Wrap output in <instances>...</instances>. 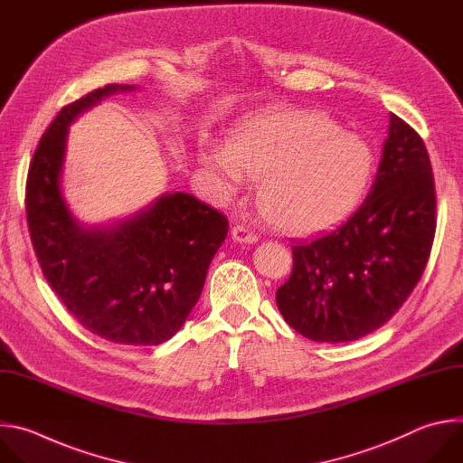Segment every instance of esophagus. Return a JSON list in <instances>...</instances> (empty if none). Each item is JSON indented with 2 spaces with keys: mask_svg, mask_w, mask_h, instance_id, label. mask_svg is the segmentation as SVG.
<instances>
[{
  "mask_svg": "<svg viewBox=\"0 0 463 463\" xmlns=\"http://www.w3.org/2000/svg\"><path fill=\"white\" fill-rule=\"evenodd\" d=\"M232 239L235 242H241V244H253L257 242V233H253L250 228L242 226V224H237L232 228Z\"/></svg>",
  "mask_w": 463,
  "mask_h": 463,
  "instance_id": "esophagus-1",
  "label": "esophagus"
}]
</instances>
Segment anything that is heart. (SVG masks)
I'll list each match as a JSON object with an SVG mask.
<instances>
[{
  "instance_id": "1",
  "label": "heart",
  "mask_w": 463,
  "mask_h": 463,
  "mask_svg": "<svg viewBox=\"0 0 463 463\" xmlns=\"http://www.w3.org/2000/svg\"><path fill=\"white\" fill-rule=\"evenodd\" d=\"M199 164L221 199L262 178L259 204L290 235H316L345 222L371 186L376 156L366 138L321 111L283 109L235 126L226 147L204 144Z\"/></svg>"
}]
</instances>
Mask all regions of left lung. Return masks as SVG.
Here are the masks:
<instances>
[{
  "label": "left lung",
  "mask_w": 463,
  "mask_h": 463,
  "mask_svg": "<svg viewBox=\"0 0 463 463\" xmlns=\"http://www.w3.org/2000/svg\"><path fill=\"white\" fill-rule=\"evenodd\" d=\"M434 215L427 147L391 113L364 203L337 230L292 246V275L275 294L285 321L317 343L355 341L385 325L421 279Z\"/></svg>",
  "instance_id": "obj_1"
}]
</instances>
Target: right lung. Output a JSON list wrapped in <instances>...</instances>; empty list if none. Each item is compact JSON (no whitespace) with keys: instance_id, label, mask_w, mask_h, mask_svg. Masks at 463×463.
<instances>
[{"instance_id":"add662e5","label":"right lung","mask_w":463,"mask_h":463,"mask_svg":"<svg viewBox=\"0 0 463 463\" xmlns=\"http://www.w3.org/2000/svg\"><path fill=\"white\" fill-rule=\"evenodd\" d=\"M135 85L111 83L63 108L27 178V222L45 279L89 332L120 345H160L186 323L228 235L222 213L190 194L156 197L104 224H85L63 195L69 126Z\"/></svg>"}]
</instances>
